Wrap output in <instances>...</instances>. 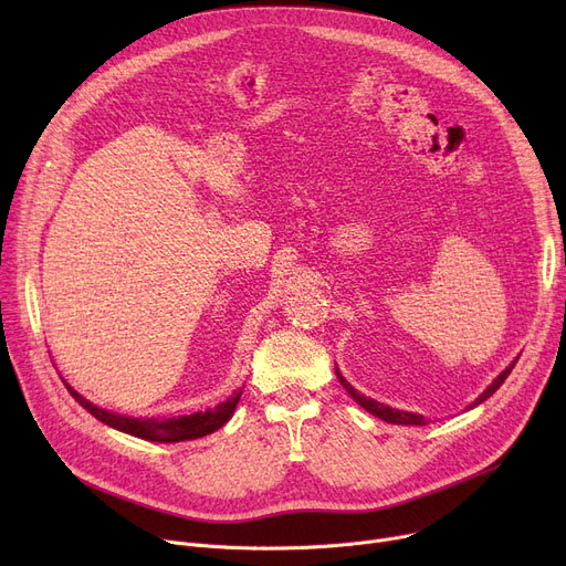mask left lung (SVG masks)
<instances>
[{
  "label": "left lung",
  "mask_w": 566,
  "mask_h": 566,
  "mask_svg": "<svg viewBox=\"0 0 566 566\" xmlns=\"http://www.w3.org/2000/svg\"><path fill=\"white\" fill-rule=\"evenodd\" d=\"M514 365L516 363H512L507 369H504L491 385H489V388L484 390V395H480V399L478 401H474L472 406H478V403H482V401H486L497 388H500V385L504 382V378H507L510 374H512V369H514ZM337 378H339V382L344 385V388H346V392L355 399V401H358L367 412H371V415H376V418H380V420H385V422H390V424H410V427H420V424H427L424 422V418H422V415H415V412H406V410H395V408H388V406H382V403H378V401H374V399H367L365 395H360L358 390H355L353 388V385L337 371Z\"/></svg>",
  "instance_id": "left-lung-1"
}]
</instances>
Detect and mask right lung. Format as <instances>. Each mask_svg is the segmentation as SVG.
<instances>
[{
	"label": "right lung",
	"mask_w": 566,
	"mask_h": 566,
	"mask_svg": "<svg viewBox=\"0 0 566 566\" xmlns=\"http://www.w3.org/2000/svg\"><path fill=\"white\" fill-rule=\"evenodd\" d=\"M66 388L73 395V399L82 408L92 412L96 420L109 424L112 429H118V431L144 438V440H151V442H181V440H195V438L218 431L220 427H224L229 422V418L238 406V399H241V395H243V392H235L233 397H229L224 403H220L216 408H208V410L195 412V415H181V418H126V415H116V412L94 406L92 401H86L82 395H77L71 388V385H66Z\"/></svg>",
	"instance_id": "obj_1"
}]
</instances>
